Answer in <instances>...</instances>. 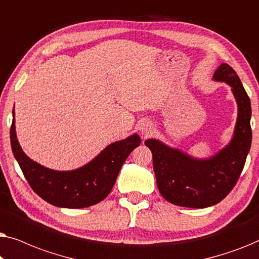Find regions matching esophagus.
<instances>
[{"label": "esophagus", "mask_w": 259, "mask_h": 259, "mask_svg": "<svg viewBox=\"0 0 259 259\" xmlns=\"http://www.w3.org/2000/svg\"><path fill=\"white\" fill-rule=\"evenodd\" d=\"M152 131H153V126H152L151 122L145 121V122L141 123V126H140V133L143 134L144 137H147L148 134H151Z\"/></svg>", "instance_id": "1"}]
</instances>
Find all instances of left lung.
Wrapping results in <instances>:
<instances>
[{
  "mask_svg": "<svg viewBox=\"0 0 259 259\" xmlns=\"http://www.w3.org/2000/svg\"><path fill=\"white\" fill-rule=\"evenodd\" d=\"M213 80L231 86L238 106L235 132L228 146L210 158L198 159L160 140L145 141L152 151L159 192L178 206L204 208L224 199L238 182L251 147V102L240 79L232 67L222 63Z\"/></svg>",
  "mask_w": 259,
  "mask_h": 259,
  "instance_id": "1",
  "label": "left lung"
}]
</instances>
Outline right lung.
<instances>
[{"instance_id": "right-lung-1", "label": "right lung", "mask_w": 259, "mask_h": 259, "mask_svg": "<svg viewBox=\"0 0 259 259\" xmlns=\"http://www.w3.org/2000/svg\"><path fill=\"white\" fill-rule=\"evenodd\" d=\"M14 116L13 111L10 144L14 157L34 192L58 207L83 208L104 200L111 192L127 157L140 145V137L134 133L108 145L82 167L73 171H55L27 157L17 140Z\"/></svg>"}]
</instances>
